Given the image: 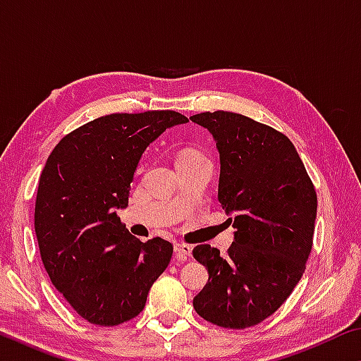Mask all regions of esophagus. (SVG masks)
I'll list each match as a JSON object with an SVG mask.
<instances>
[{
	"label": "esophagus",
	"mask_w": 361,
	"mask_h": 361,
	"mask_svg": "<svg viewBox=\"0 0 361 361\" xmlns=\"http://www.w3.org/2000/svg\"><path fill=\"white\" fill-rule=\"evenodd\" d=\"M175 252L178 253V255H181V256H191L192 247L191 245H186V243H176Z\"/></svg>",
	"instance_id": "34e87169"
}]
</instances>
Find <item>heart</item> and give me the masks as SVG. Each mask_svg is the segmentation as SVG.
Segmentation results:
<instances>
[{
	"label": "heart",
	"mask_w": 361,
	"mask_h": 361,
	"mask_svg": "<svg viewBox=\"0 0 361 361\" xmlns=\"http://www.w3.org/2000/svg\"><path fill=\"white\" fill-rule=\"evenodd\" d=\"M191 156H199V152L195 149H183L178 154V159L180 157H191Z\"/></svg>",
	"instance_id": "1"
}]
</instances>
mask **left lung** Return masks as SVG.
I'll return each mask as SVG.
<instances>
[{
  "instance_id": "8db88e82",
  "label": "left lung",
  "mask_w": 361,
  "mask_h": 361,
  "mask_svg": "<svg viewBox=\"0 0 361 361\" xmlns=\"http://www.w3.org/2000/svg\"><path fill=\"white\" fill-rule=\"evenodd\" d=\"M219 152L218 200L234 228L224 256L197 245L192 256L209 282L192 305L213 325L242 329L271 317L301 280L312 250L317 194L293 143L247 116H191Z\"/></svg>"
}]
</instances>
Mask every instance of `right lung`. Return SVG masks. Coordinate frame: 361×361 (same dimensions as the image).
Listing matches in <instances>:
<instances>
[{
	"label": "right lung",
	"mask_w": 361,
	"mask_h": 361,
	"mask_svg": "<svg viewBox=\"0 0 361 361\" xmlns=\"http://www.w3.org/2000/svg\"><path fill=\"white\" fill-rule=\"evenodd\" d=\"M188 118L176 111L102 116L60 140L39 176L35 232L54 286L94 325L114 326L142 312L173 245L133 237L119 209L129 205L145 149Z\"/></svg>",
	"instance_id": "1"
}]
</instances>
